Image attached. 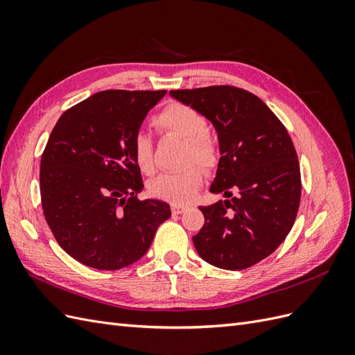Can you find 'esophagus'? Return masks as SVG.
I'll list each match as a JSON object with an SVG mask.
<instances>
[{"label": "esophagus", "instance_id": "esophagus-1", "mask_svg": "<svg viewBox=\"0 0 355 355\" xmlns=\"http://www.w3.org/2000/svg\"><path fill=\"white\" fill-rule=\"evenodd\" d=\"M184 210H185L184 204H171V213L173 214H180Z\"/></svg>", "mask_w": 355, "mask_h": 355}]
</instances>
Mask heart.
I'll return each mask as SVG.
<instances>
[{"label":"heart","mask_w":355,"mask_h":355,"mask_svg":"<svg viewBox=\"0 0 355 355\" xmlns=\"http://www.w3.org/2000/svg\"><path fill=\"white\" fill-rule=\"evenodd\" d=\"M153 123L159 133L173 135L184 139V163L196 160L207 168L216 166L218 145L207 133V118L196 108L182 102H171L153 118ZM132 154L141 171H144L145 175L154 173V142L151 136L144 132H137L132 139ZM195 164H188L179 171L164 173L154 179L149 185L151 196L171 202L188 200L200 188L202 182V170Z\"/></svg>","instance_id":"b5f03b06"}]
</instances>
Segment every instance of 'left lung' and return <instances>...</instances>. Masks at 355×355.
I'll return each mask as SVG.
<instances>
[{"mask_svg":"<svg viewBox=\"0 0 355 355\" xmlns=\"http://www.w3.org/2000/svg\"><path fill=\"white\" fill-rule=\"evenodd\" d=\"M216 127L220 159L210 191L228 200L200 207L192 237L204 261L239 271L270 256L292 230L300 202V168L286 127L268 106L235 85L171 90Z\"/></svg>","mask_w":355,"mask_h":355,"instance_id":"obj_1","label":"left lung"}]
</instances>
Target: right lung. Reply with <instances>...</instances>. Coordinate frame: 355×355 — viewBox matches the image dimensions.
<instances>
[{
    "mask_svg": "<svg viewBox=\"0 0 355 355\" xmlns=\"http://www.w3.org/2000/svg\"><path fill=\"white\" fill-rule=\"evenodd\" d=\"M166 90H105L60 115L41 155V206L59 245L105 271L139 261L171 216L158 200H139L141 168L132 139Z\"/></svg>",
    "mask_w": 355,
    "mask_h": 355,
    "instance_id": "1",
    "label": "right lung"
}]
</instances>
